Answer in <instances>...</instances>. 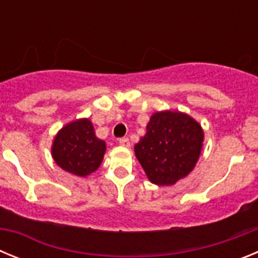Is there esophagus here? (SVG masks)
<instances>
[{"label":"esophagus","instance_id":"1","mask_svg":"<svg viewBox=\"0 0 258 258\" xmlns=\"http://www.w3.org/2000/svg\"><path fill=\"white\" fill-rule=\"evenodd\" d=\"M118 143H120V146H124V147H131V141L127 138H120Z\"/></svg>","mask_w":258,"mask_h":258}]
</instances>
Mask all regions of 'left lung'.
I'll return each mask as SVG.
<instances>
[{
	"label": "left lung",
	"instance_id": "1",
	"mask_svg": "<svg viewBox=\"0 0 258 258\" xmlns=\"http://www.w3.org/2000/svg\"><path fill=\"white\" fill-rule=\"evenodd\" d=\"M146 129L134 150L150 181L169 186L186 177L202 151V126L186 113L164 111L154 113Z\"/></svg>",
	"mask_w": 258,
	"mask_h": 258
}]
</instances>
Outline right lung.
<instances>
[{
	"label": "right lung",
	"mask_w": 258,
	"mask_h": 258,
	"mask_svg": "<svg viewBox=\"0 0 258 258\" xmlns=\"http://www.w3.org/2000/svg\"><path fill=\"white\" fill-rule=\"evenodd\" d=\"M106 151L104 141L97 138L88 118L66 125L52 143V157L66 172L85 177L101 165Z\"/></svg>",
	"instance_id": "right-lung-1"
}]
</instances>
